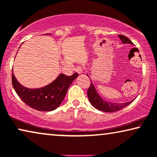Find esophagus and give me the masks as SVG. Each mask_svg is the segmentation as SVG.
I'll list each match as a JSON object with an SVG mask.
<instances>
[{"instance_id":"obj_1","label":"esophagus","mask_w":157,"mask_h":157,"mask_svg":"<svg viewBox=\"0 0 157 157\" xmlns=\"http://www.w3.org/2000/svg\"><path fill=\"white\" fill-rule=\"evenodd\" d=\"M75 72H77L79 74H81L83 72V68L80 67V66H77V67L75 68Z\"/></svg>"}]
</instances>
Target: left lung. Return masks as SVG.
Returning a JSON list of instances; mask_svg holds the SVG:
<instances>
[{
    "mask_svg": "<svg viewBox=\"0 0 157 157\" xmlns=\"http://www.w3.org/2000/svg\"><path fill=\"white\" fill-rule=\"evenodd\" d=\"M118 36L120 38L122 43L134 45L133 43H132L127 37L124 36L122 35H118ZM87 75L89 77L88 75ZM90 82H91V83H90L89 89L87 90V97L88 99H89L90 102L91 103V105L93 106L94 108H96L97 109L105 112H117L123 109V108H124L125 107H127V106L129 105L130 103H132V101L134 100V99L133 100L125 103H112L109 102V101H105L104 99L101 98V97L99 95L98 92H97L95 87H94L91 79H90Z\"/></svg>",
    "mask_w": 157,
    "mask_h": 157,
    "instance_id": "8db88e82",
    "label": "left lung"
}]
</instances>
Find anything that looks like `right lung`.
<instances>
[{
	"label": "right lung",
	"mask_w": 157,
	"mask_h": 157,
	"mask_svg": "<svg viewBox=\"0 0 157 157\" xmlns=\"http://www.w3.org/2000/svg\"><path fill=\"white\" fill-rule=\"evenodd\" d=\"M78 77V74L76 72L71 76L60 74L54 81L45 87L30 89L20 84L13 72L12 83L15 92L26 105L38 111L50 112L60 105L68 88Z\"/></svg>",
	"instance_id": "1"
}]
</instances>
